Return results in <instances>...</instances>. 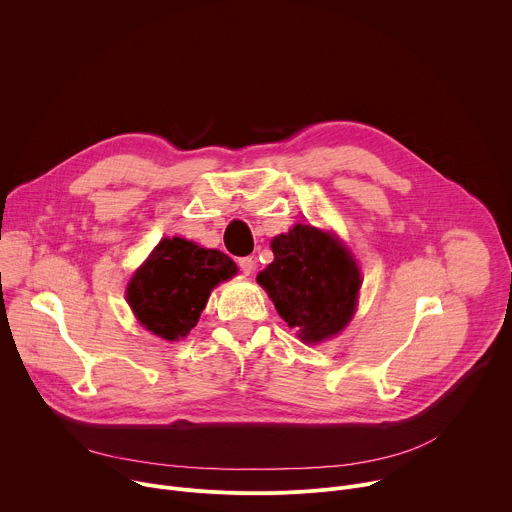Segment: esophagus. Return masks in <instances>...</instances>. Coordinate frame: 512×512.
I'll use <instances>...</instances> for the list:
<instances>
[{
    "label": "esophagus",
    "instance_id": "esophagus-1",
    "mask_svg": "<svg viewBox=\"0 0 512 512\" xmlns=\"http://www.w3.org/2000/svg\"><path fill=\"white\" fill-rule=\"evenodd\" d=\"M237 263H239V267H241V271H243L245 275H249V273L253 271V267H255L253 257H241Z\"/></svg>",
    "mask_w": 512,
    "mask_h": 512
}]
</instances>
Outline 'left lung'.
I'll use <instances>...</instances> for the list:
<instances>
[{
	"label": "left lung",
	"mask_w": 512,
	"mask_h": 512,
	"mask_svg": "<svg viewBox=\"0 0 512 512\" xmlns=\"http://www.w3.org/2000/svg\"><path fill=\"white\" fill-rule=\"evenodd\" d=\"M273 263L257 275L277 314L306 344L340 334L356 312L360 269L332 233L296 225L271 241Z\"/></svg>",
	"instance_id": "8db88e82"
}]
</instances>
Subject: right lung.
Segmentation results:
<instances>
[{
  "instance_id": "add662e5",
  "label": "right lung",
  "mask_w": 512,
  "mask_h": 512,
  "mask_svg": "<svg viewBox=\"0 0 512 512\" xmlns=\"http://www.w3.org/2000/svg\"><path fill=\"white\" fill-rule=\"evenodd\" d=\"M235 261L192 241L162 239L127 283L137 322L164 340H180L196 326L210 291L237 275Z\"/></svg>"
}]
</instances>
